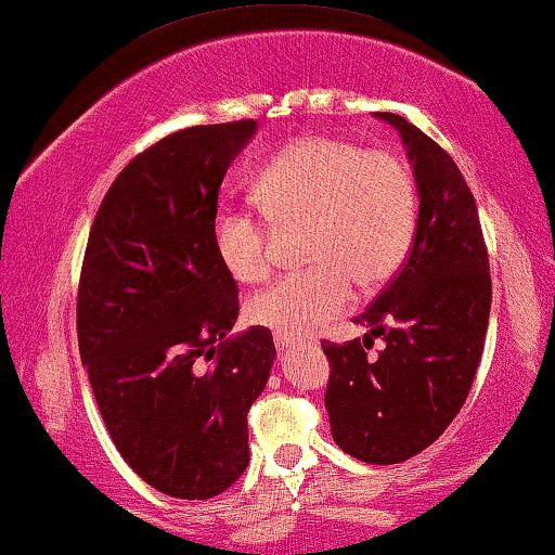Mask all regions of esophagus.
Masks as SVG:
<instances>
[{
    "label": "esophagus",
    "mask_w": 555,
    "mask_h": 555,
    "mask_svg": "<svg viewBox=\"0 0 555 555\" xmlns=\"http://www.w3.org/2000/svg\"><path fill=\"white\" fill-rule=\"evenodd\" d=\"M295 345H297L295 337H287V335H275V348H278L280 352L291 350V348H295Z\"/></svg>",
    "instance_id": "esophagus-1"
}]
</instances>
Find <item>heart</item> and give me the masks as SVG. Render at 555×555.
Masks as SVG:
<instances>
[{
	"label": "heart",
	"instance_id": "obj_1",
	"mask_svg": "<svg viewBox=\"0 0 555 555\" xmlns=\"http://www.w3.org/2000/svg\"><path fill=\"white\" fill-rule=\"evenodd\" d=\"M253 197L278 228H300L302 262L247 302V320L278 335L308 337L350 308L356 283L383 287L411 250L415 182L398 155L327 134L287 144L262 167ZM215 253L237 283H258L270 268V235L258 215L222 210Z\"/></svg>",
	"mask_w": 555,
	"mask_h": 555
}]
</instances>
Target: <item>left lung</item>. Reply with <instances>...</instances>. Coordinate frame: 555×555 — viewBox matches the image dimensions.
<instances>
[{"label":"left lung","mask_w":555,"mask_h":555,"mask_svg":"<svg viewBox=\"0 0 555 555\" xmlns=\"http://www.w3.org/2000/svg\"><path fill=\"white\" fill-rule=\"evenodd\" d=\"M405 144L417 228L398 278L356 323L363 340L323 343L333 440L358 461L390 465L438 440L476 377L491 312V268L478 207L451 155L405 117L375 112ZM386 348L366 356L372 337Z\"/></svg>","instance_id":"left-lung-1"}]
</instances>
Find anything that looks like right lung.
I'll return each instance as SVG.
<instances>
[{"label":"right lung","instance_id":"add662e5","mask_svg":"<svg viewBox=\"0 0 555 555\" xmlns=\"http://www.w3.org/2000/svg\"><path fill=\"white\" fill-rule=\"evenodd\" d=\"M258 122L188 127L132 159L90 230L77 297L82 365L112 443L159 493L207 501L250 461L247 411L268 385V327L243 335L215 253L224 172Z\"/></svg>","mask_w":555,"mask_h":555}]
</instances>
